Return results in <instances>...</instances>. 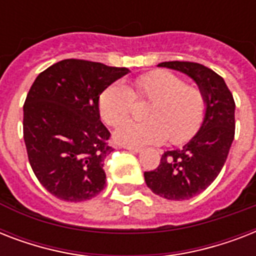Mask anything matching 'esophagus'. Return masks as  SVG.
Here are the masks:
<instances>
[{
  "label": "esophagus",
  "instance_id": "34e87169",
  "mask_svg": "<svg viewBox=\"0 0 256 256\" xmlns=\"http://www.w3.org/2000/svg\"><path fill=\"white\" fill-rule=\"evenodd\" d=\"M124 148L132 152H140V150H142V148H140V146H130V144H126Z\"/></svg>",
  "mask_w": 256,
  "mask_h": 256
}]
</instances>
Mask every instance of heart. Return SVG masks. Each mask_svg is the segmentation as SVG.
Returning a JSON list of instances; mask_svg holds the SVG:
<instances>
[{"label": "heart", "instance_id": "obj_1", "mask_svg": "<svg viewBox=\"0 0 256 256\" xmlns=\"http://www.w3.org/2000/svg\"><path fill=\"white\" fill-rule=\"evenodd\" d=\"M150 100L145 109L146 121H128L114 132L124 144H182L202 124L206 112V96L196 86L187 85L182 78L168 70H154L140 76L132 88L112 84L100 96V112L110 126H116L130 115L134 98Z\"/></svg>", "mask_w": 256, "mask_h": 256}]
</instances>
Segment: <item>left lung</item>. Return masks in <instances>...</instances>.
I'll return each instance as SVG.
<instances>
[{
  "label": "left lung",
  "instance_id": "1",
  "mask_svg": "<svg viewBox=\"0 0 256 256\" xmlns=\"http://www.w3.org/2000/svg\"><path fill=\"white\" fill-rule=\"evenodd\" d=\"M158 66L192 78L206 96L198 132L183 148L164 152L156 170L144 171V182L154 194L184 200L206 190L222 170L235 136V102L224 80L206 66L188 61Z\"/></svg>",
  "mask_w": 256,
  "mask_h": 256
}]
</instances>
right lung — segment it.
<instances>
[{"label":"right lung","instance_id":"right-lung-1","mask_svg":"<svg viewBox=\"0 0 256 256\" xmlns=\"http://www.w3.org/2000/svg\"><path fill=\"white\" fill-rule=\"evenodd\" d=\"M128 73L85 60H64L38 74L24 104V140L42 186L66 202L104 188V160L112 148L100 122V96Z\"/></svg>","mask_w":256,"mask_h":256}]
</instances>
